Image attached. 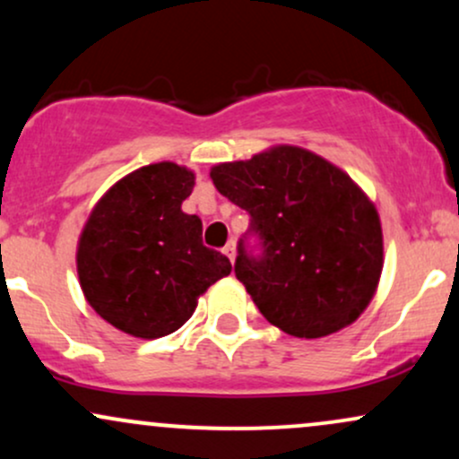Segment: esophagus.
<instances>
[{"instance_id": "34e87169", "label": "esophagus", "mask_w": 459, "mask_h": 459, "mask_svg": "<svg viewBox=\"0 0 459 459\" xmlns=\"http://www.w3.org/2000/svg\"><path fill=\"white\" fill-rule=\"evenodd\" d=\"M224 255L229 256L230 263L235 261V256H237V246H235V241H229V244H226V247H224Z\"/></svg>"}]
</instances>
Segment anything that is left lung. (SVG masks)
Returning a JSON list of instances; mask_svg holds the SVG:
<instances>
[{
  "label": "left lung",
  "instance_id": "8db88e82",
  "mask_svg": "<svg viewBox=\"0 0 459 459\" xmlns=\"http://www.w3.org/2000/svg\"><path fill=\"white\" fill-rule=\"evenodd\" d=\"M250 213L261 259L239 244L237 281L263 317L299 339L347 328L365 313L384 267L382 222L365 189L317 152L276 144L209 172Z\"/></svg>",
  "mask_w": 459,
  "mask_h": 459
}]
</instances>
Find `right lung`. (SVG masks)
Wrapping results in <instances>:
<instances>
[{
	"label": "right lung",
	"instance_id": "obj_1",
	"mask_svg": "<svg viewBox=\"0 0 459 459\" xmlns=\"http://www.w3.org/2000/svg\"><path fill=\"white\" fill-rule=\"evenodd\" d=\"M196 175L175 161L142 166L116 181L77 241V276L99 317L135 339L172 334L198 298L229 276L230 261L203 246V222L181 209Z\"/></svg>",
	"mask_w": 459,
	"mask_h": 459
}]
</instances>
